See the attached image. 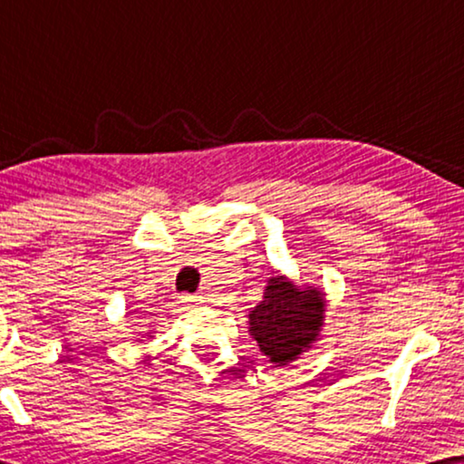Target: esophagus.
<instances>
[{"instance_id": "1", "label": "esophagus", "mask_w": 464, "mask_h": 464, "mask_svg": "<svg viewBox=\"0 0 464 464\" xmlns=\"http://www.w3.org/2000/svg\"><path fill=\"white\" fill-rule=\"evenodd\" d=\"M198 302H200L198 295H181L179 297L181 306H194V304H198Z\"/></svg>"}]
</instances>
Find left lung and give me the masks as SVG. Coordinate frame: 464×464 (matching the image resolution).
Listing matches in <instances>:
<instances>
[{
  "mask_svg": "<svg viewBox=\"0 0 464 464\" xmlns=\"http://www.w3.org/2000/svg\"><path fill=\"white\" fill-rule=\"evenodd\" d=\"M325 308L319 287H297L289 276H270L264 300L249 310V334L270 363L289 365L319 340Z\"/></svg>",
  "mask_w": 464,
  "mask_h": 464,
  "instance_id": "left-lung-1",
  "label": "left lung"
}]
</instances>
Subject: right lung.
<instances>
[{
  "label": "right lung",
  "instance_id": "1",
  "mask_svg": "<svg viewBox=\"0 0 464 464\" xmlns=\"http://www.w3.org/2000/svg\"><path fill=\"white\" fill-rule=\"evenodd\" d=\"M150 334H151V332H150ZM150 338H151V335H150Z\"/></svg>",
  "mask_w": 464,
  "mask_h": 464
}]
</instances>
